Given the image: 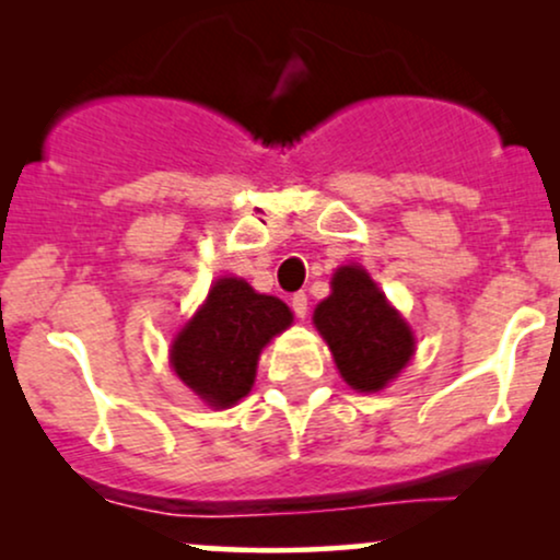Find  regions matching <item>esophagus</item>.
Listing matches in <instances>:
<instances>
[{"mask_svg": "<svg viewBox=\"0 0 560 560\" xmlns=\"http://www.w3.org/2000/svg\"><path fill=\"white\" fill-rule=\"evenodd\" d=\"M292 311H294V316L298 318H305L307 316V294L305 292H298V294H292Z\"/></svg>", "mask_w": 560, "mask_h": 560, "instance_id": "obj_1", "label": "esophagus"}]
</instances>
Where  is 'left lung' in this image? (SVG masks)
<instances>
[{"mask_svg": "<svg viewBox=\"0 0 560 560\" xmlns=\"http://www.w3.org/2000/svg\"><path fill=\"white\" fill-rule=\"evenodd\" d=\"M313 324L329 342L334 363L352 389L387 387L413 355V334L358 266L334 273L331 294L316 307Z\"/></svg>", "mask_w": 560, "mask_h": 560, "instance_id": "left-lung-1", "label": "left lung"}]
</instances>
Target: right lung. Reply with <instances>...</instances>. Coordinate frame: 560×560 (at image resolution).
<instances>
[{"label": "right lung", "instance_id": "1", "mask_svg": "<svg viewBox=\"0 0 560 560\" xmlns=\"http://www.w3.org/2000/svg\"><path fill=\"white\" fill-rule=\"evenodd\" d=\"M289 324L292 313L281 300L242 279H221L173 342L171 363L205 402L229 408L253 387L262 347Z\"/></svg>", "mask_w": 560, "mask_h": 560}]
</instances>
